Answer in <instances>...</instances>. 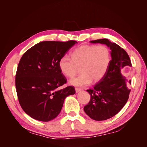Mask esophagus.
Instances as JSON below:
<instances>
[{
    "label": "esophagus",
    "instance_id": "34e87169",
    "mask_svg": "<svg viewBox=\"0 0 147 147\" xmlns=\"http://www.w3.org/2000/svg\"><path fill=\"white\" fill-rule=\"evenodd\" d=\"M82 90L81 88H75V92H78L80 91H81Z\"/></svg>",
    "mask_w": 147,
    "mask_h": 147
}]
</instances>
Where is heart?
<instances>
[{"label":"heart","instance_id":"obj_1","mask_svg":"<svg viewBox=\"0 0 147 147\" xmlns=\"http://www.w3.org/2000/svg\"><path fill=\"white\" fill-rule=\"evenodd\" d=\"M110 61L109 48L104 45H83L75 49L71 57L64 55L58 62L61 72L67 77H73L79 68L82 72L70 80L72 85L84 86L92 80L98 82L104 77Z\"/></svg>","mask_w":147,"mask_h":147}]
</instances>
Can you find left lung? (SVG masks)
Wrapping results in <instances>:
<instances>
[{"label":"left lung","mask_w":147,"mask_h":147,"mask_svg":"<svg viewBox=\"0 0 147 147\" xmlns=\"http://www.w3.org/2000/svg\"><path fill=\"white\" fill-rule=\"evenodd\" d=\"M92 43L105 44L111 50L112 59L104 77L94 88L86 90L91 96L89 103L84 107V111L91 119L102 121L113 117L121 110L127 102L131 90L121 74L126 66H132L129 56L123 48L107 38L95 40Z\"/></svg>","instance_id":"1"}]
</instances>
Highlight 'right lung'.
<instances>
[{"mask_svg": "<svg viewBox=\"0 0 147 147\" xmlns=\"http://www.w3.org/2000/svg\"><path fill=\"white\" fill-rule=\"evenodd\" d=\"M76 41H44L26 51L18 65L15 85L21 108L30 117L49 121L60 113L64 99L75 93L74 86L62 90L67 83L58 62Z\"/></svg>", "mask_w": 147, "mask_h": 147, "instance_id": "1", "label": "right lung"}]
</instances>
